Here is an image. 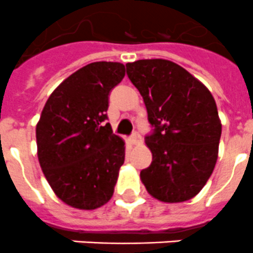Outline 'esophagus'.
I'll use <instances>...</instances> for the list:
<instances>
[{
	"label": "esophagus",
	"mask_w": 253,
	"mask_h": 253,
	"mask_svg": "<svg viewBox=\"0 0 253 253\" xmlns=\"http://www.w3.org/2000/svg\"><path fill=\"white\" fill-rule=\"evenodd\" d=\"M140 143H142V138H140V135L138 133H134L130 138V144L131 146H138V144H140Z\"/></svg>",
	"instance_id": "esophagus-1"
}]
</instances>
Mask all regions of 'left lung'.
<instances>
[{
	"mask_svg": "<svg viewBox=\"0 0 253 253\" xmlns=\"http://www.w3.org/2000/svg\"><path fill=\"white\" fill-rule=\"evenodd\" d=\"M126 73L154 126L146 137L152 163L140 171V180L160 202H187L202 191L218 160L222 122L215 100L202 81L171 60H135L126 63Z\"/></svg>",
	"mask_w": 253,
	"mask_h": 253,
	"instance_id": "left-lung-1",
	"label": "left lung"
}]
</instances>
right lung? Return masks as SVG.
<instances>
[{
  "label": "right lung",
  "mask_w": 253,
  "mask_h": 253,
  "mask_svg": "<svg viewBox=\"0 0 253 253\" xmlns=\"http://www.w3.org/2000/svg\"><path fill=\"white\" fill-rule=\"evenodd\" d=\"M124 76L119 62L82 67L50 93L37 124L44 176L55 195L75 209H97L114 194L125 142L102 122L110 91Z\"/></svg>",
  "instance_id": "1"
}]
</instances>
